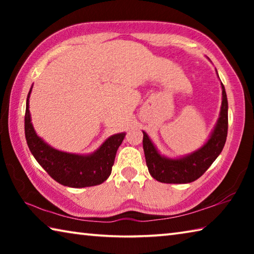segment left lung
<instances>
[{"mask_svg": "<svg viewBox=\"0 0 254 254\" xmlns=\"http://www.w3.org/2000/svg\"><path fill=\"white\" fill-rule=\"evenodd\" d=\"M222 107L216 127L210 139L198 151L180 159L161 157L143 132V151L150 175L158 182L165 184H187L198 179L218 157L224 148L229 119H227V97L224 85L222 84Z\"/></svg>", "mask_w": 254, "mask_h": 254, "instance_id": "obj_1", "label": "left lung"}]
</instances>
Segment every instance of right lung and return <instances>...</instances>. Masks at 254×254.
I'll use <instances>...</instances> for the list:
<instances>
[{
    "instance_id": "add662e5",
    "label": "right lung",
    "mask_w": 254,
    "mask_h": 254,
    "mask_svg": "<svg viewBox=\"0 0 254 254\" xmlns=\"http://www.w3.org/2000/svg\"><path fill=\"white\" fill-rule=\"evenodd\" d=\"M24 115V133L30 151L51 178L64 186L83 188L100 185L109 178L115 156L126 133L109 137L101 148L91 156H78L58 151L45 143L36 134L31 124L29 111V97Z\"/></svg>"
}]
</instances>
